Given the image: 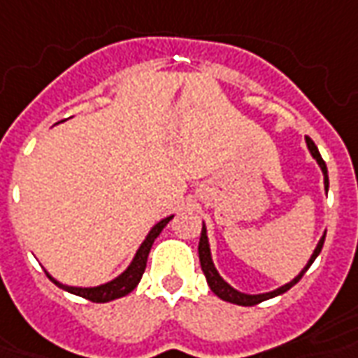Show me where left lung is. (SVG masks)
Returning <instances> with one entry per match:
<instances>
[{"mask_svg": "<svg viewBox=\"0 0 358 358\" xmlns=\"http://www.w3.org/2000/svg\"><path fill=\"white\" fill-rule=\"evenodd\" d=\"M306 147H308L310 155L316 159L318 162V166L322 169V174H324V187H329V178H327V166L324 159H322V155H320L318 147L314 145V141L306 137ZM324 238H326V232H324V236L320 238V242L316 244V248L312 252V256H310L308 264L302 267L301 273L296 275L294 279H291L289 283L281 285V287H277L273 291L269 292H259V294H248V292H240L236 291L232 285H229L224 279L221 277V273L217 271V267L213 264V257H211V246H209V236H207V229H205V222H203V229H201V238H199V246H197V252H199V264H201V271H203L205 279H207V285H209V289L222 299V301L232 302V304H238V306H254V304H259V302L269 301V299H273V296H279V294H283L291 289L292 285H296L301 281V277L306 273V269L312 266V262L318 257V254L322 252V246H324Z\"/></svg>", "mask_w": 358, "mask_h": 358, "instance_id": "obj_1", "label": "left lung"}]
</instances>
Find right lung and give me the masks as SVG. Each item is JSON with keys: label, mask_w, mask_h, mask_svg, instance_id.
<instances>
[{"label": "right lung", "mask_w": 358, "mask_h": 358, "mask_svg": "<svg viewBox=\"0 0 358 358\" xmlns=\"http://www.w3.org/2000/svg\"><path fill=\"white\" fill-rule=\"evenodd\" d=\"M174 215H169V217H164L159 222H155L153 227H151V231L147 232V236L141 242V246L137 248L136 256L131 259V264L118 275V277H114L112 281H106V283L96 285V287H71V285H64L59 283L57 279H54L52 275L46 271V275L50 277V281L52 283H56L59 289H64V291L71 292V294H77V296H83L87 301L91 302H110V301H116V299H122V296H126L129 292L136 289L139 281H141V277H143L145 267H147V257H149V252H151V246H153L155 238L161 234V231L171 222V219Z\"/></svg>", "instance_id": "obj_1"}]
</instances>
